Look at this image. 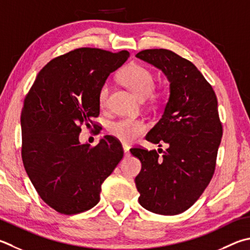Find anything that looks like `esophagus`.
<instances>
[{
  "mask_svg": "<svg viewBox=\"0 0 250 250\" xmlns=\"http://www.w3.org/2000/svg\"><path fill=\"white\" fill-rule=\"evenodd\" d=\"M124 151H125V155L129 156L130 155V151H129V146L126 144H124Z\"/></svg>",
  "mask_w": 250,
  "mask_h": 250,
  "instance_id": "1",
  "label": "esophagus"
}]
</instances>
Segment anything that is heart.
<instances>
[{"instance_id": "b5f03b06", "label": "heart", "mask_w": 250, "mask_h": 250, "mask_svg": "<svg viewBox=\"0 0 250 250\" xmlns=\"http://www.w3.org/2000/svg\"><path fill=\"white\" fill-rule=\"evenodd\" d=\"M120 79L126 87L132 90L141 99L146 98L151 95H158L154 90L155 78L148 67L142 64H131L121 73ZM110 83L105 82L99 88L98 104L101 108H106L109 101ZM147 125L144 121L135 118H121L111 121L108 125V132L124 143H131L146 133Z\"/></svg>"}]
</instances>
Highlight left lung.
<instances>
[{
  "label": "left lung",
  "instance_id": "obj_1",
  "mask_svg": "<svg viewBox=\"0 0 250 250\" xmlns=\"http://www.w3.org/2000/svg\"><path fill=\"white\" fill-rule=\"evenodd\" d=\"M141 60L161 69L170 82L164 115L146 135L162 148L132 147L142 164L135 177L139 202L156 214L176 215L192 206L210 184L223 126L211 84L192 62L167 49H146Z\"/></svg>",
  "mask_w": 250,
  "mask_h": 250
}]
</instances>
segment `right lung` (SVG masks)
<instances>
[{"label":"right lung","instance_id":"add662e5","mask_svg":"<svg viewBox=\"0 0 250 250\" xmlns=\"http://www.w3.org/2000/svg\"><path fill=\"white\" fill-rule=\"evenodd\" d=\"M79 48L52 59L22 105L21 158L39 197L61 214H78L99 202L102 184L124 157L121 143L106 135L97 145L81 144L82 125L94 129L98 92L111 72L129 58Z\"/></svg>","mask_w":250,"mask_h":250}]
</instances>
